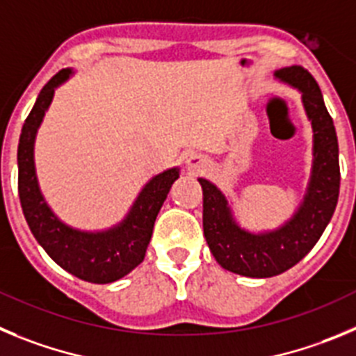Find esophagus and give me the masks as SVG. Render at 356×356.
Here are the masks:
<instances>
[{
	"label": "esophagus",
	"mask_w": 356,
	"mask_h": 356,
	"mask_svg": "<svg viewBox=\"0 0 356 356\" xmlns=\"http://www.w3.org/2000/svg\"><path fill=\"white\" fill-rule=\"evenodd\" d=\"M206 166H207L206 158L200 154H191L190 158L186 159V170L190 172L191 175H197L200 174V172H204L206 170Z\"/></svg>",
	"instance_id": "34e87169"
}]
</instances>
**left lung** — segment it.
I'll use <instances>...</instances> for the list:
<instances>
[{
	"label": "left lung",
	"mask_w": 356,
	"mask_h": 356,
	"mask_svg": "<svg viewBox=\"0 0 356 356\" xmlns=\"http://www.w3.org/2000/svg\"><path fill=\"white\" fill-rule=\"evenodd\" d=\"M273 76L302 94L312 126V168L293 216L275 229L250 230L238 222L225 193L207 179H198L204 191V236L211 254L225 270L252 278L284 273L309 254L334 216L341 186L337 134L316 79L302 67H284Z\"/></svg>",
	"instance_id": "left-lung-1"
}]
</instances>
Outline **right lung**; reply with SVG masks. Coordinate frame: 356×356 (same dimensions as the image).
<instances>
[{"label": "right lung", "mask_w": 356, "mask_h": 356, "mask_svg": "<svg viewBox=\"0 0 356 356\" xmlns=\"http://www.w3.org/2000/svg\"><path fill=\"white\" fill-rule=\"evenodd\" d=\"M72 74V69H63L47 81L22 126L17 147L19 198L31 234L60 268L92 284H110L126 277L143 261L156 216L181 170L172 166L150 177L126 216L108 229L83 230L63 222L51 209L38 184L35 140L54 90Z\"/></svg>", "instance_id": "1"}]
</instances>
